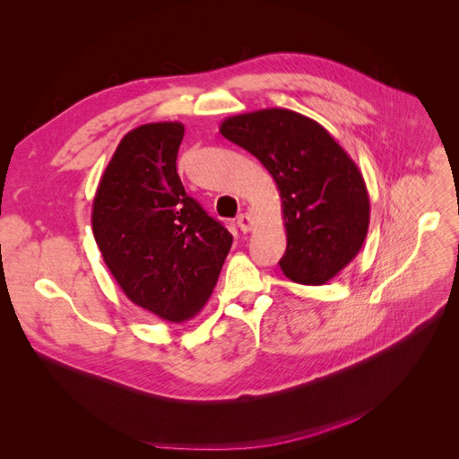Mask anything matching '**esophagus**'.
<instances>
[{
  "label": "esophagus",
  "instance_id": "1",
  "mask_svg": "<svg viewBox=\"0 0 459 459\" xmlns=\"http://www.w3.org/2000/svg\"><path fill=\"white\" fill-rule=\"evenodd\" d=\"M236 223H238L241 232H249L255 227V221H253V218L249 216V213H241V216H238Z\"/></svg>",
  "mask_w": 459,
  "mask_h": 459
}]
</instances>
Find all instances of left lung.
<instances>
[{
	"label": "left lung",
	"instance_id": "1",
	"mask_svg": "<svg viewBox=\"0 0 459 459\" xmlns=\"http://www.w3.org/2000/svg\"><path fill=\"white\" fill-rule=\"evenodd\" d=\"M220 133L277 182L288 239L282 273L299 284H326L354 260L369 229V194L354 160L316 119L288 108L230 116Z\"/></svg>",
	"mask_w": 459,
	"mask_h": 459
}]
</instances>
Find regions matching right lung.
<instances>
[{
  "label": "right lung",
  "instance_id": "1",
  "mask_svg": "<svg viewBox=\"0 0 459 459\" xmlns=\"http://www.w3.org/2000/svg\"><path fill=\"white\" fill-rule=\"evenodd\" d=\"M182 136L180 121L129 131L91 203V230L112 277L136 307L171 323L203 310L232 246V234L182 186Z\"/></svg>",
  "mask_w": 459,
  "mask_h": 459
}]
</instances>
